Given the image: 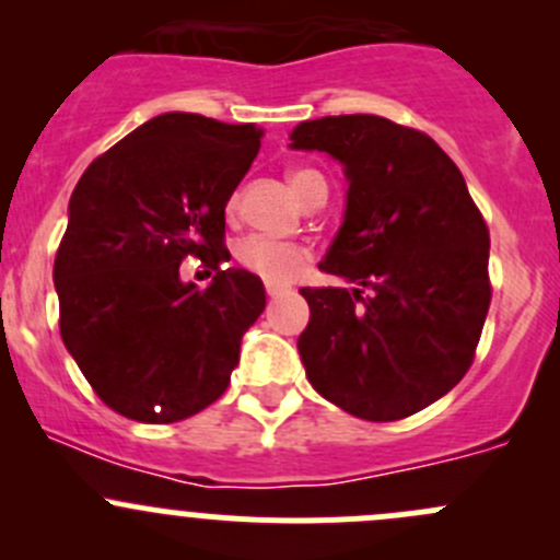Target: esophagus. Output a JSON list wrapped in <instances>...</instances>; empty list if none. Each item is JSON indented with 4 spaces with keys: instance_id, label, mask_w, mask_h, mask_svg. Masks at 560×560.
Returning a JSON list of instances; mask_svg holds the SVG:
<instances>
[{
    "instance_id": "obj_1",
    "label": "esophagus",
    "mask_w": 560,
    "mask_h": 560,
    "mask_svg": "<svg viewBox=\"0 0 560 560\" xmlns=\"http://www.w3.org/2000/svg\"><path fill=\"white\" fill-rule=\"evenodd\" d=\"M265 292H268V298H270V301H273V298H281V295H287V290H284V287H276V284H268V287H265Z\"/></svg>"
}]
</instances>
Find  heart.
<instances>
[{"mask_svg": "<svg viewBox=\"0 0 560 560\" xmlns=\"http://www.w3.org/2000/svg\"><path fill=\"white\" fill-rule=\"evenodd\" d=\"M290 186L303 202L312 195L316 186H325L316 171H292L290 173ZM327 189V186H325ZM238 211V195H233L228 200V217ZM235 257L244 265L246 270H252L254 276L265 279L268 284H287V281L298 279L303 273V268L308 265L312 254L306 246L290 244V241H273L265 238V235H252V238L241 241L235 248Z\"/></svg>", "mask_w": 560, "mask_h": 560, "instance_id": "b5f03b06", "label": "heart"}]
</instances>
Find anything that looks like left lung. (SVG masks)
<instances>
[{"mask_svg":"<svg viewBox=\"0 0 560 560\" xmlns=\"http://www.w3.org/2000/svg\"><path fill=\"white\" fill-rule=\"evenodd\" d=\"M292 149L327 151L347 173V213L319 270L347 287H303L298 338L316 393L393 422L450 393L471 369L490 308V233L460 171L433 138L354 113L303 121Z\"/></svg>","mask_w":560,"mask_h":560,"instance_id":"1","label":"left lung"}]
</instances>
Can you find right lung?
Masks as SVG:
<instances>
[{
	"label": "right lung",
	"instance_id": "1",
	"mask_svg": "<svg viewBox=\"0 0 560 560\" xmlns=\"http://www.w3.org/2000/svg\"><path fill=\"white\" fill-rule=\"evenodd\" d=\"M262 129L162 113L100 154L70 197L54 262L67 352L118 415L186 420L222 398L241 338L265 308L262 281L224 268V206ZM197 256L214 279L184 285Z\"/></svg>",
	"mask_w": 560,
	"mask_h": 560
}]
</instances>
